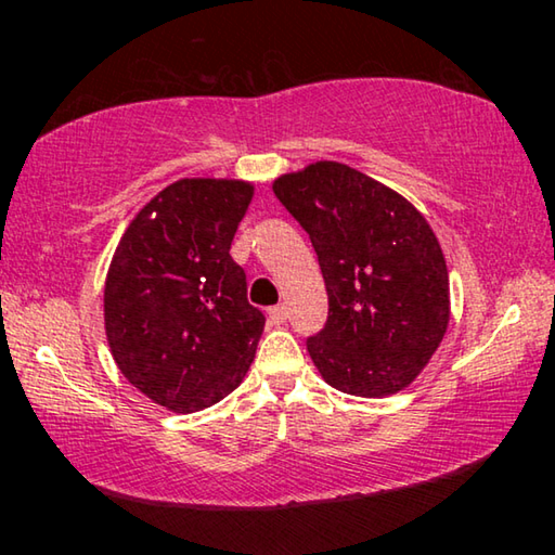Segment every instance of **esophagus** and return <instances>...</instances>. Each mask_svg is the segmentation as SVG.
Here are the masks:
<instances>
[{
    "instance_id": "34e87169",
    "label": "esophagus",
    "mask_w": 555,
    "mask_h": 555,
    "mask_svg": "<svg viewBox=\"0 0 555 555\" xmlns=\"http://www.w3.org/2000/svg\"><path fill=\"white\" fill-rule=\"evenodd\" d=\"M269 318H271V323H276V325L286 323V318H288V308H286L284 304L271 306V308H269Z\"/></svg>"
}]
</instances>
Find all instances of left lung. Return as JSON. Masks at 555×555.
Returning a JSON list of instances; mask_svg holds the SVG:
<instances>
[{"label":"left lung","mask_w":555,"mask_h":555,"mask_svg":"<svg viewBox=\"0 0 555 555\" xmlns=\"http://www.w3.org/2000/svg\"><path fill=\"white\" fill-rule=\"evenodd\" d=\"M274 195L308 232L323 271L327 321L306 337L318 372L352 397L409 387L450 318L446 259L424 215L337 162L281 176Z\"/></svg>","instance_id":"8db88e82"}]
</instances>
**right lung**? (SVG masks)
<instances>
[{
  "label": "right lung",
  "mask_w": 555,
  "mask_h": 555,
  "mask_svg": "<svg viewBox=\"0 0 555 555\" xmlns=\"http://www.w3.org/2000/svg\"><path fill=\"white\" fill-rule=\"evenodd\" d=\"M249 183L183 178L144 205L119 240L105 281L112 357L134 387L178 413L240 387L264 313L230 257Z\"/></svg>",
  "instance_id": "1"
}]
</instances>
